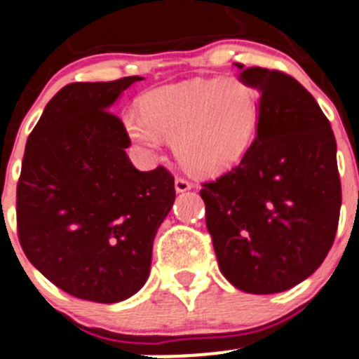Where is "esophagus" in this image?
I'll return each instance as SVG.
<instances>
[{
	"mask_svg": "<svg viewBox=\"0 0 359 359\" xmlns=\"http://www.w3.org/2000/svg\"><path fill=\"white\" fill-rule=\"evenodd\" d=\"M174 189H176V192H187V190L192 189V183L185 177H176L174 180Z\"/></svg>",
	"mask_w": 359,
	"mask_h": 359,
	"instance_id": "1",
	"label": "esophagus"
}]
</instances>
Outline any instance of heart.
Returning a JSON list of instances; mask_svg holds the SVG:
<instances>
[{
	"label": "heart",
	"mask_w": 359,
	"mask_h": 359,
	"mask_svg": "<svg viewBox=\"0 0 359 359\" xmlns=\"http://www.w3.org/2000/svg\"><path fill=\"white\" fill-rule=\"evenodd\" d=\"M140 114L124 115L130 139L156 153L170 139L177 162L212 174L236 162L258 124V92L238 76L165 85L140 97Z\"/></svg>",
	"instance_id": "1"
}]
</instances>
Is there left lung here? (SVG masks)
Instances as JSON below:
<instances>
[{
  "mask_svg": "<svg viewBox=\"0 0 359 359\" xmlns=\"http://www.w3.org/2000/svg\"><path fill=\"white\" fill-rule=\"evenodd\" d=\"M236 67L262 94L256 139L238 165L203 183L206 228L233 287L278 294L310 278L334 242L341 206L337 140L295 78Z\"/></svg>",
  "mask_w": 359,
  "mask_h": 359,
  "instance_id": "1",
  "label": "left lung"
}]
</instances>
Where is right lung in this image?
Here are the masks:
<instances>
[{
    "mask_svg": "<svg viewBox=\"0 0 359 359\" xmlns=\"http://www.w3.org/2000/svg\"><path fill=\"white\" fill-rule=\"evenodd\" d=\"M140 76L69 83L29 133L18 183V235L26 258L78 299L119 302L144 287L153 240L176 197L163 167L140 172L110 110Z\"/></svg>",
    "mask_w": 359,
    "mask_h": 359,
    "instance_id": "obj_1",
    "label": "right lung"
}]
</instances>
